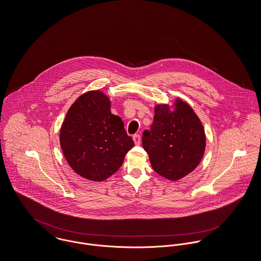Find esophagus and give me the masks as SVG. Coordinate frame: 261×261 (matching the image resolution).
Listing matches in <instances>:
<instances>
[{"mask_svg": "<svg viewBox=\"0 0 261 261\" xmlns=\"http://www.w3.org/2000/svg\"><path fill=\"white\" fill-rule=\"evenodd\" d=\"M133 140H134V142H135V144H136V145H139L141 142L140 134H135V135L133 136Z\"/></svg>", "mask_w": 261, "mask_h": 261, "instance_id": "obj_1", "label": "esophagus"}]
</instances>
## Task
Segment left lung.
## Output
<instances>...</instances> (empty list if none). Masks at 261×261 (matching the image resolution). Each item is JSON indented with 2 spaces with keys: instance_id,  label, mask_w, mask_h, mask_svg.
Wrapping results in <instances>:
<instances>
[{
  "instance_id": "left-lung-1",
  "label": "left lung",
  "mask_w": 261,
  "mask_h": 261,
  "mask_svg": "<svg viewBox=\"0 0 261 261\" xmlns=\"http://www.w3.org/2000/svg\"><path fill=\"white\" fill-rule=\"evenodd\" d=\"M175 110L155 107L154 122L143 132L142 145L152 168L162 177L180 180L200 164L205 148L201 120L192 107L178 99Z\"/></svg>"
}]
</instances>
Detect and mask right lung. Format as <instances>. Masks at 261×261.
<instances>
[{"instance_id":"1","label":"right lung","mask_w":261,"mask_h":261,"mask_svg":"<svg viewBox=\"0 0 261 261\" xmlns=\"http://www.w3.org/2000/svg\"><path fill=\"white\" fill-rule=\"evenodd\" d=\"M60 146L72 170L91 180H106L134 146L123 121L110 111L100 91L82 94L68 109L60 129Z\"/></svg>"}]
</instances>
